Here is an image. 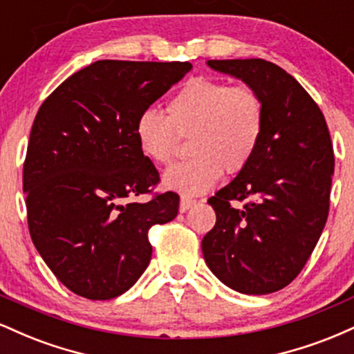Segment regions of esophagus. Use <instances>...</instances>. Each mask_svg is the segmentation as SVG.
Returning <instances> with one entry per match:
<instances>
[{
    "instance_id": "obj_1",
    "label": "esophagus",
    "mask_w": 354,
    "mask_h": 354,
    "mask_svg": "<svg viewBox=\"0 0 354 354\" xmlns=\"http://www.w3.org/2000/svg\"><path fill=\"white\" fill-rule=\"evenodd\" d=\"M194 205H196V201L188 200V198H181V201H180V211H181V213H186V211H188L189 208H193Z\"/></svg>"
}]
</instances>
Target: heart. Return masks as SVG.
<instances>
[{"instance_id": "1", "label": "heart", "mask_w": 354, "mask_h": 354, "mask_svg": "<svg viewBox=\"0 0 354 354\" xmlns=\"http://www.w3.org/2000/svg\"><path fill=\"white\" fill-rule=\"evenodd\" d=\"M265 109L246 84L193 78L166 104V116L146 109L138 116L135 136L143 156L156 165L171 161L178 136L191 138V160L166 169L161 183L185 198L200 196L218 185L223 168L241 171L261 141Z\"/></svg>"}]
</instances>
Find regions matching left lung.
<instances>
[{
  "label": "left lung",
  "instance_id": "1",
  "mask_svg": "<svg viewBox=\"0 0 354 354\" xmlns=\"http://www.w3.org/2000/svg\"><path fill=\"white\" fill-rule=\"evenodd\" d=\"M206 66L259 95L265 126L256 153L208 203L216 225L201 241L205 261L243 295L288 286L326 225L335 154L318 104L293 76L265 59H209ZM233 199L247 200L241 210Z\"/></svg>",
  "mask_w": 354,
  "mask_h": 354
}]
</instances>
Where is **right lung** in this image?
Segmentation results:
<instances>
[{
    "label": "right lung",
    "instance_id": "obj_1",
    "mask_svg": "<svg viewBox=\"0 0 354 354\" xmlns=\"http://www.w3.org/2000/svg\"><path fill=\"white\" fill-rule=\"evenodd\" d=\"M191 63L101 59L48 96L31 128L23 191L36 250L68 290L111 299L149 265L148 230L176 218L178 194L129 201L160 180L135 136L138 116Z\"/></svg>",
    "mask_w": 354,
    "mask_h": 354
}]
</instances>
